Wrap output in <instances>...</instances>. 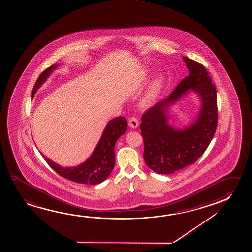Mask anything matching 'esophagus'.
I'll return each instance as SVG.
<instances>
[{
  "mask_svg": "<svg viewBox=\"0 0 252 252\" xmlns=\"http://www.w3.org/2000/svg\"><path fill=\"white\" fill-rule=\"evenodd\" d=\"M128 125H129L130 127L132 128V129H135L139 126V121H138L135 117H131L130 120L128 121Z\"/></svg>",
  "mask_w": 252,
  "mask_h": 252,
  "instance_id": "34e87169",
  "label": "esophagus"
}]
</instances>
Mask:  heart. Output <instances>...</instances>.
<instances>
[{"instance_id": "obj_1", "label": "heart", "mask_w": 252, "mask_h": 252, "mask_svg": "<svg viewBox=\"0 0 252 252\" xmlns=\"http://www.w3.org/2000/svg\"><path fill=\"white\" fill-rule=\"evenodd\" d=\"M165 77L162 74H159L154 79L151 85L149 86V91L145 95L144 99L142 102L143 105L149 106L155 100L157 99L165 85Z\"/></svg>"}]
</instances>
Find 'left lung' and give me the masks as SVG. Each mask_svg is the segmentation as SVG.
Returning <instances> with one entry per match:
<instances>
[{"label":"left lung","mask_w":252,"mask_h":252,"mask_svg":"<svg viewBox=\"0 0 252 252\" xmlns=\"http://www.w3.org/2000/svg\"><path fill=\"white\" fill-rule=\"evenodd\" d=\"M190 74L183 79L168 98L157 103L141 117L140 128L144 140V161L158 174H171L190 165L206 151L215 135L217 122V94L209 74L200 63L183 57ZM200 95L198 118L184 129L167 121V109L186 93Z\"/></svg>","instance_id":"1"}]
</instances>
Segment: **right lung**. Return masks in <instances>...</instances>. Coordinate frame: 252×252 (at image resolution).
<instances>
[{
    "mask_svg": "<svg viewBox=\"0 0 252 252\" xmlns=\"http://www.w3.org/2000/svg\"><path fill=\"white\" fill-rule=\"evenodd\" d=\"M58 66V64H54L42 72L34 85L32 96L37 89L46 82L50 74ZM126 128L127 120L124 117H118L110 120L92 155L88 160L76 167L63 168L45 156L43 157L47 164L63 178L79 184L97 185L105 180L112 172L115 165L114 147L116 141L126 132Z\"/></svg>",
    "mask_w": 252,
    "mask_h": 252,
    "instance_id": "right-lung-1",
    "label": "right lung"
}]
</instances>
